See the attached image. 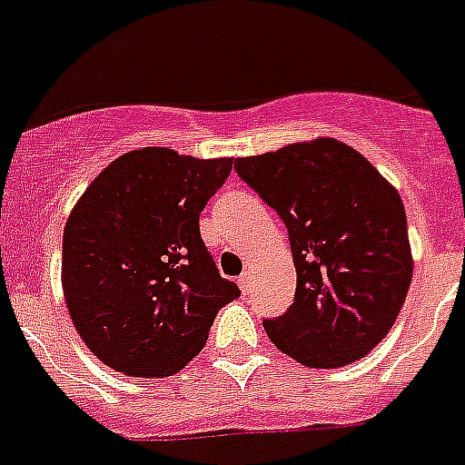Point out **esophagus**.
<instances>
[{"mask_svg":"<svg viewBox=\"0 0 465 465\" xmlns=\"http://www.w3.org/2000/svg\"><path fill=\"white\" fill-rule=\"evenodd\" d=\"M239 288H241V292H243V295H248V292H251L252 281H251V274H248V272L239 276Z\"/></svg>","mask_w":465,"mask_h":465,"instance_id":"34e87169","label":"esophagus"}]
</instances>
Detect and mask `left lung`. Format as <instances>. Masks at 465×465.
Returning a JSON list of instances; mask_svg holds the SVG:
<instances>
[{
    "label": "left lung",
    "mask_w": 465,
    "mask_h": 465,
    "mask_svg": "<svg viewBox=\"0 0 465 465\" xmlns=\"http://www.w3.org/2000/svg\"><path fill=\"white\" fill-rule=\"evenodd\" d=\"M233 170L288 229L295 298L264 331L281 352L335 369L371 352L411 283L401 198L361 153L335 139L236 158Z\"/></svg>",
    "instance_id": "left-lung-1"
}]
</instances>
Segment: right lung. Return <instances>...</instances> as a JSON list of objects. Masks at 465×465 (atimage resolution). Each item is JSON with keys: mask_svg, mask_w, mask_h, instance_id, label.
Listing matches in <instances>:
<instances>
[{"mask_svg": "<svg viewBox=\"0 0 465 465\" xmlns=\"http://www.w3.org/2000/svg\"><path fill=\"white\" fill-rule=\"evenodd\" d=\"M232 158L124 153L94 179L64 232L65 305L82 341L127 376H170L241 295L201 239V213Z\"/></svg>", "mask_w": 465, "mask_h": 465, "instance_id": "right-lung-1", "label": "right lung"}]
</instances>
